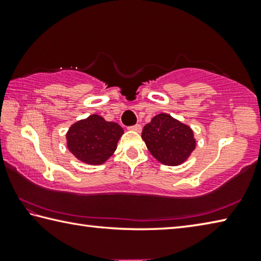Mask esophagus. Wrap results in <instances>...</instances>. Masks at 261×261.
<instances>
[{"label":"esophagus","instance_id":"1","mask_svg":"<svg viewBox=\"0 0 261 261\" xmlns=\"http://www.w3.org/2000/svg\"><path fill=\"white\" fill-rule=\"evenodd\" d=\"M129 130L136 131V132H140L141 131V125L140 124H136L134 126H129Z\"/></svg>","mask_w":261,"mask_h":261}]
</instances>
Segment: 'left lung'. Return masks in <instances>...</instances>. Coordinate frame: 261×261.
<instances>
[{
  "label": "left lung",
  "mask_w": 261,
  "mask_h": 261,
  "mask_svg": "<svg viewBox=\"0 0 261 261\" xmlns=\"http://www.w3.org/2000/svg\"><path fill=\"white\" fill-rule=\"evenodd\" d=\"M141 138L159 162L171 167L187 161L197 145L191 127L166 113L155 115L144 126Z\"/></svg>",
  "instance_id": "left-lung-1"
}]
</instances>
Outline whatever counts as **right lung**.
I'll use <instances>...</instances> for the list:
<instances>
[{
	"label": "right lung",
	"mask_w": 261,
	"mask_h": 261,
	"mask_svg": "<svg viewBox=\"0 0 261 261\" xmlns=\"http://www.w3.org/2000/svg\"><path fill=\"white\" fill-rule=\"evenodd\" d=\"M124 131L115 122L93 114L78 121L67 132V146L79 161L86 165H102L113 155Z\"/></svg>",
	"instance_id": "right-lung-1"
}]
</instances>
